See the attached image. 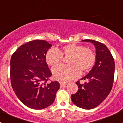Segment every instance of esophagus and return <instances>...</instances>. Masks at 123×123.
<instances>
[{
	"label": "esophagus",
	"mask_w": 123,
	"mask_h": 123,
	"mask_svg": "<svg viewBox=\"0 0 123 123\" xmlns=\"http://www.w3.org/2000/svg\"><path fill=\"white\" fill-rule=\"evenodd\" d=\"M67 85V83H62V82H61L60 83V86L61 87H64L65 86Z\"/></svg>",
	"instance_id": "1"
}]
</instances>
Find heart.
<instances>
[{"label":"heart","instance_id":"obj_1","mask_svg":"<svg viewBox=\"0 0 123 123\" xmlns=\"http://www.w3.org/2000/svg\"><path fill=\"white\" fill-rule=\"evenodd\" d=\"M63 56L68 58L69 65H59L52 69V74L56 80L62 83L76 79L83 73L92 68L96 62V56L93 50L85 46L69 44L64 46L62 50L52 48L47 52L46 60L49 65L54 66L62 61Z\"/></svg>","mask_w":123,"mask_h":123}]
</instances>
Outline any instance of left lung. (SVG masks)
Listing matches in <instances>:
<instances>
[{
    "label": "left lung",
    "instance_id": "1",
    "mask_svg": "<svg viewBox=\"0 0 123 123\" xmlns=\"http://www.w3.org/2000/svg\"><path fill=\"white\" fill-rule=\"evenodd\" d=\"M83 42L93 43L96 48L95 64L89 74L77 81L78 91L71 95V100L76 106L90 110L98 106L105 99L112 89L115 70L114 59L108 48L104 44L93 40Z\"/></svg>",
    "mask_w": 123,
    "mask_h": 123
}]
</instances>
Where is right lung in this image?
I'll list each match as a JSON object with an SVG mask.
<instances>
[{"instance_id":"right-lung-1","label":"right lung","mask_w":123,"mask_h":123,"mask_svg":"<svg viewBox=\"0 0 123 123\" xmlns=\"http://www.w3.org/2000/svg\"><path fill=\"white\" fill-rule=\"evenodd\" d=\"M52 46L47 41L34 40L21 45L11 59V82L16 95L28 107L42 110L53 104L59 89L57 81L48 83L52 73L46 54Z\"/></svg>"}]
</instances>
